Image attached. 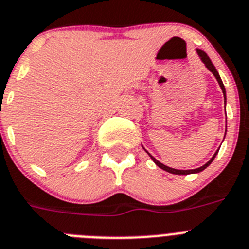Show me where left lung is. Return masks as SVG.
<instances>
[{"instance_id": "obj_1", "label": "left lung", "mask_w": 249, "mask_h": 249, "mask_svg": "<svg viewBox=\"0 0 249 249\" xmlns=\"http://www.w3.org/2000/svg\"><path fill=\"white\" fill-rule=\"evenodd\" d=\"M196 53H198V55H199L200 60H202L203 64L205 65V68L208 69V70L211 71V72L213 73V75H214V77H215V79H217L218 84H219L220 89H222V91H223L224 100H226V89H224V85H223V83H222V79H220V76H219V73H218L217 69L214 68V65L212 64L211 59H209L208 55H207V53H205L204 51H203V50L196 49ZM224 103H226V101H224ZM224 137H226V135H224ZM145 151H146V150H145ZM146 153H148V151H146ZM148 154H149V153H148ZM217 154H218V150L215 151L214 155H213V157H212L211 159H209V161H207V163H205L204 165H203V166H199V168H196V169H190V170H178V169H174V168H170V166H166V165H164V164H161L160 161H158L157 159H155L154 157H151L150 154H149V157H150L151 159H153V161H154V163L157 164V165L159 166V168H161V169L165 170V172L172 173V174H179V176H184V174H194V173L203 172V170H204L205 168H207V166H208L209 164L212 163V161L214 160V158H215V155H217Z\"/></svg>"}]
</instances>
